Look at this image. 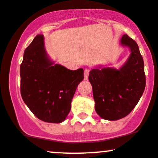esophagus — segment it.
<instances>
[{"label":"esophagus","instance_id":"1","mask_svg":"<svg viewBox=\"0 0 158 158\" xmlns=\"http://www.w3.org/2000/svg\"><path fill=\"white\" fill-rule=\"evenodd\" d=\"M89 72H90V70L88 68H85V70H84V77H85V80H87L88 78V76H89Z\"/></svg>","mask_w":158,"mask_h":158}]
</instances>
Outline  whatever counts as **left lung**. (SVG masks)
Returning a JSON list of instances; mask_svg holds the SVG:
<instances>
[{
    "mask_svg": "<svg viewBox=\"0 0 158 158\" xmlns=\"http://www.w3.org/2000/svg\"><path fill=\"white\" fill-rule=\"evenodd\" d=\"M121 45L128 47L131 54L119 69H92L88 79L93 88L95 110L107 120L126 117L135 108L146 87L144 62L135 40L124 35Z\"/></svg>",
    "mask_w": 158,
    "mask_h": 158,
    "instance_id": "left-lung-1",
    "label": "left lung"
}]
</instances>
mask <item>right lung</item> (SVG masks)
<instances>
[{"mask_svg":"<svg viewBox=\"0 0 158 158\" xmlns=\"http://www.w3.org/2000/svg\"><path fill=\"white\" fill-rule=\"evenodd\" d=\"M20 75L21 97L29 109L44 122L60 123L71 109L84 70L54 64L45 51L44 36L39 34L25 50Z\"/></svg>","mask_w":158,"mask_h":158,"instance_id":"obj_1","label":"right lung"}]
</instances>
